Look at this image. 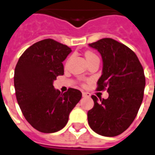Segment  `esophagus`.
<instances>
[{
    "label": "esophagus",
    "instance_id": "34e87169",
    "mask_svg": "<svg viewBox=\"0 0 155 155\" xmlns=\"http://www.w3.org/2000/svg\"><path fill=\"white\" fill-rule=\"evenodd\" d=\"M82 95H83V97H89L91 96L89 92H82Z\"/></svg>",
    "mask_w": 155,
    "mask_h": 155
}]
</instances>
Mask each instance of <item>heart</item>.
<instances>
[{
  "mask_svg": "<svg viewBox=\"0 0 155 155\" xmlns=\"http://www.w3.org/2000/svg\"><path fill=\"white\" fill-rule=\"evenodd\" d=\"M85 58H86V59H87V63H88V62H90V61H92V59L98 58V57H97V54H95L93 52L87 51L86 53H85Z\"/></svg>",
  "mask_w": 155,
  "mask_h": 155,
  "instance_id": "obj_1",
  "label": "heart"
}]
</instances>
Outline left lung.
Here are the masks:
<instances>
[{"mask_svg":"<svg viewBox=\"0 0 155 155\" xmlns=\"http://www.w3.org/2000/svg\"><path fill=\"white\" fill-rule=\"evenodd\" d=\"M103 59L98 91L107 90L108 99L92 96L94 106L87 112L88 124L102 136L115 137L132 124L142 104L146 85L144 71L136 54L120 42L105 38L90 43Z\"/></svg>","mask_w":155,"mask_h":155,"instance_id":"1","label":"left lung"}]
</instances>
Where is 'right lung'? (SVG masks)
Segmentation results:
<instances>
[{
	"instance_id": "1",
	"label": "right lung",
	"mask_w": 155,
	"mask_h": 155,
	"mask_svg": "<svg viewBox=\"0 0 155 155\" xmlns=\"http://www.w3.org/2000/svg\"><path fill=\"white\" fill-rule=\"evenodd\" d=\"M71 51L68 46L47 38L25 50L16 65V98L25 120L40 132L62 130L82 97L75 88L64 93L54 88V80L64 74L63 62Z\"/></svg>"
}]
</instances>
